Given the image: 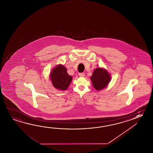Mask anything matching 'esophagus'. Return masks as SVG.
<instances>
[{"mask_svg":"<svg viewBox=\"0 0 153 153\" xmlns=\"http://www.w3.org/2000/svg\"><path fill=\"white\" fill-rule=\"evenodd\" d=\"M79 75L80 76H81V77H84L85 76V73H80L79 74Z\"/></svg>","mask_w":153,"mask_h":153,"instance_id":"obj_1","label":"esophagus"}]
</instances>
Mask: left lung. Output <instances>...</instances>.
<instances>
[{
  "label": "left lung",
  "instance_id": "obj_1",
  "mask_svg": "<svg viewBox=\"0 0 153 153\" xmlns=\"http://www.w3.org/2000/svg\"><path fill=\"white\" fill-rule=\"evenodd\" d=\"M91 80L94 88L96 90H101L107 86L111 81V76L106 70L97 68L93 72Z\"/></svg>",
  "mask_w": 153,
  "mask_h": 153
}]
</instances>
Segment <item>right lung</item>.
I'll return each instance as SVG.
<instances>
[{"label":"right lung","mask_w":153,"mask_h":153,"mask_svg":"<svg viewBox=\"0 0 153 153\" xmlns=\"http://www.w3.org/2000/svg\"><path fill=\"white\" fill-rule=\"evenodd\" d=\"M50 78L53 86L61 90H66L72 80V76L67 73L66 68L61 65L52 70Z\"/></svg>","instance_id":"add662e5"}]
</instances>
